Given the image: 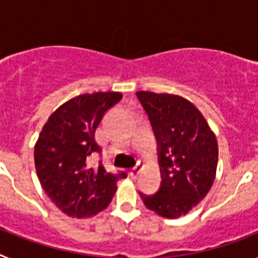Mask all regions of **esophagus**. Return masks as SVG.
<instances>
[{
  "label": "esophagus",
  "mask_w": 258,
  "mask_h": 258,
  "mask_svg": "<svg viewBox=\"0 0 258 258\" xmlns=\"http://www.w3.org/2000/svg\"><path fill=\"white\" fill-rule=\"evenodd\" d=\"M142 168H143L142 164H138V165H137V166H134L133 169H131V175H132V177H133V178H137V177H138V174H140V173H141V170H142Z\"/></svg>",
  "instance_id": "1"
}]
</instances>
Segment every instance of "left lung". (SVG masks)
<instances>
[{
	"mask_svg": "<svg viewBox=\"0 0 258 258\" xmlns=\"http://www.w3.org/2000/svg\"><path fill=\"white\" fill-rule=\"evenodd\" d=\"M147 112L159 145L161 184L145 197L150 211L178 218L197 207L216 178L218 145L203 113L190 101L169 93H136Z\"/></svg>",
	"mask_w": 258,
	"mask_h": 258,
	"instance_id": "1",
	"label": "left lung"
}]
</instances>
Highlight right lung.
Wrapping results in <instances>:
<instances>
[{"label": "right lung", "instance_id": "add662e5", "mask_svg": "<svg viewBox=\"0 0 258 258\" xmlns=\"http://www.w3.org/2000/svg\"><path fill=\"white\" fill-rule=\"evenodd\" d=\"M122 98L117 92L81 94L50 115L35 145V165L40 183L54 204L70 217L86 218L106 209L126 173H108L90 159L102 147L95 141L107 109Z\"/></svg>", "mask_w": 258, "mask_h": 258}]
</instances>
